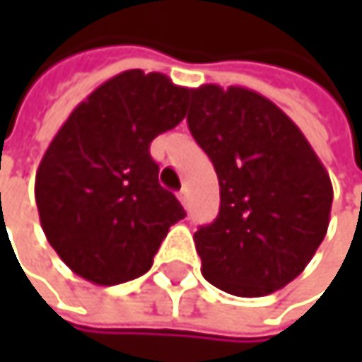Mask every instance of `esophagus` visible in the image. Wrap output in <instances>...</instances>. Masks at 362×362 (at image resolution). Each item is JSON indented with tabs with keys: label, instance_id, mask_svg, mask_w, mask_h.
<instances>
[{
	"label": "esophagus",
	"instance_id": "1",
	"mask_svg": "<svg viewBox=\"0 0 362 362\" xmlns=\"http://www.w3.org/2000/svg\"><path fill=\"white\" fill-rule=\"evenodd\" d=\"M178 199H180V203L184 207L188 205V190H186V188H182L180 192H178Z\"/></svg>",
	"mask_w": 362,
	"mask_h": 362
}]
</instances>
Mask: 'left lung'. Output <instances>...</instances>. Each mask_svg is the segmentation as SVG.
Instances as JSON below:
<instances>
[{
	"label": "left lung",
	"instance_id": "left-lung-1",
	"mask_svg": "<svg viewBox=\"0 0 362 362\" xmlns=\"http://www.w3.org/2000/svg\"><path fill=\"white\" fill-rule=\"evenodd\" d=\"M186 121L220 182L218 218L194 233L203 276L239 298L283 289L327 235L333 186L321 159L283 110L245 88L190 90Z\"/></svg>",
	"mask_w": 362,
	"mask_h": 362
}]
</instances>
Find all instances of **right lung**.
I'll return each instance as SVG.
<instances>
[{"label": "right lung", "instance_id": "right-lung-1", "mask_svg": "<svg viewBox=\"0 0 362 362\" xmlns=\"http://www.w3.org/2000/svg\"><path fill=\"white\" fill-rule=\"evenodd\" d=\"M190 90L132 69L96 88L62 123L35 176L41 228L60 259L96 285L142 276L186 216L159 184L151 142L186 115Z\"/></svg>", "mask_w": 362, "mask_h": 362}]
</instances>
